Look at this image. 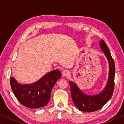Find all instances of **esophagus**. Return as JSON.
Segmentation results:
<instances>
[{"label":"esophagus","instance_id":"esophagus-1","mask_svg":"<svg viewBox=\"0 0 124 124\" xmlns=\"http://www.w3.org/2000/svg\"><path fill=\"white\" fill-rule=\"evenodd\" d=\"M62 74L63 77H67V76L69 75V74H70V72L67 70H64L62 71Z\"/></svg>","mask_w":124,"mask_h":124}]
</instances>
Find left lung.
<instances>
[{"mask_svg": "<svg viewBox=\"0 0 124 124\" xmlns=\"http://www.w3.org/2000/svg\"><path fill=\"white\" fill-rule=\"evenodd\" d=\"M100 47L108 60L109 64V75L107 83L103 91L93 95L84 93L74 82L69 81L71 95L74 104L80 111L94 112L101 108L113 95L115 87V65L109 49L103 39L99 42Z\"/></svg>", "mask_w": 124, "mask_h": 124, "instance_id": "obj_1", "label": "left lung"}]
</instances>
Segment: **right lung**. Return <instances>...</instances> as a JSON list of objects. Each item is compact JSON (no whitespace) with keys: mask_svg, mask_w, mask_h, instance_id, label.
I'll return each instance as SVG.
<instances>
[{"mask_svg":"<svg viewBox=\"0 0 124 124\" xmlns=\"http://www.w3.org/2000/svg\"><path fill=\"white\" fill-rule=\"evenodd\" d=\"M61 78V73L58 70L51 71L31 84H21L14 77H11V86L21 104L28 108L37 109L47 104L52 89Z\"/></svg>","mask_w":124,"mask_h":124,"instance_id":"1","label":"right lung"}]
</instances>
